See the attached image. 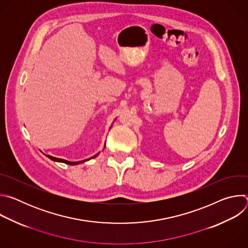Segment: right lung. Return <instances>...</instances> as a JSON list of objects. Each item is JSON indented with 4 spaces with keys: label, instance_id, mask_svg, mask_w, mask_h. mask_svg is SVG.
<instances>
[{
    "label": "right lung",
    "instance_id": "add662e5",
    "mask_svg": "<svg viewBox=\"0 0 248 248\" xmlns=\"http://www.w3.org/2000/svg\"><path fill=\"white\" fill-rule=\"evenodd\" d=\"M99 155V153L98 154H96V155H94L93 157H91V158H89V159H86V160H83V161H79V162H69V161H66V160H63V159H60V158H55V157H53V156H50V155H47V157L49 158V159H51V160H53V161H55V162H61V163H64V164H67V165H78V164H81V163H84V162H86V161H88V160H90V159H94L95 157H97Z\"/></svg>",
    "mask_w": 248,
    "mask_h": 248
}]
</instances>
